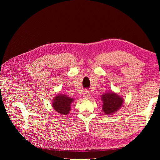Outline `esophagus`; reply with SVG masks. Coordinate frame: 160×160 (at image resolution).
<instances>
[{"label":"esophagus","instance_id":"obj_1","mask_svg":"<svg viewBox=\"0 0 160 160\" xmlns=\"http://www.w3.org/2000/svg\"><path fill=\"white\" fill-rule=\"evenodd\" d=\"M83 99H88L90 98V93L88 92V91H85V93L83 94Z\"/></svg>","mask_w":160,"mask_h":160}]
</instances>
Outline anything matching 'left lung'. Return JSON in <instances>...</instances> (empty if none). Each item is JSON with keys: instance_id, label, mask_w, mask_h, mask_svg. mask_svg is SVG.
I'll list each match as a JSON object with an SVG mask.
<instances>
[{"instance_id": "left-lung-1", "label": "left lung", "mask_w": 160, "mask_h": 160, "mask_svg": "<svg viewBox=\"0 0 160 160\" xmlns=\"http://www.w3.org/2000/svg\"><path fill=\"white\" fill-rule=\"evenodd\" d=\"M101 99L103 103L102 111L106 115H112L120 109L123 103V98L112 92L102 94Z\"/></svg>"}]
</instances>
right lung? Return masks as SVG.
<instances>
[{"mask_svg": "<svg viewBox=\"0 0 160 160\" xmlns=\"http://www.w3.org/2000/svg\"><path fill=\"white\" fill-rule=\"evenodd\" d=\"M74 99L64 94H58L52 101V108L61 115H68L71 110V104Z\"/></svg>", "mask_w": 160, "mask_h": 160, "instance_id": "1", "label": "right lung"}]
</instances>
